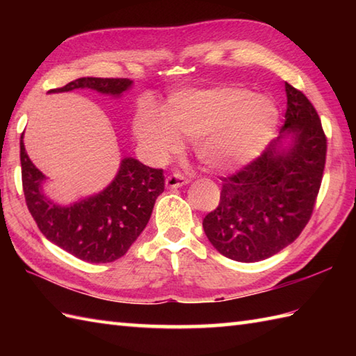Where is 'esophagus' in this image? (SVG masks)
Segmentation results:
<instances>
[{"instance_id":"1","label":"esophagus","mask_w":356,"mask_h":356,"mask_svg":"<svg viewBox=\"0 0 356 356\" xmlns=\"http://www.w3.org/2000/svg\"><path fill=\"white\" fill-rule=\"evenodd\" d=\"M166 188H170V190H176V188H180L188 184V179L184 176V174L180 172H174L171 176L166 177L165 180Z\"/></svg>"}]
</instances>
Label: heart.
Instances as JSON below:
<instances>
[{
  "instance_id": "b5f03b06",
  "label": "heart",
  "mask_w": 356,
  "mask_h": 356,
  "mask_svg": "<svg viewBox=\"0 0 356 356\" xmlns=\"http://www.w3.org/2000/svg\"><path fill=\"white\" fill-rule=\"evenodd\" d=\"M280 111L268 96L241 87H214L174 95L165 120L140 116L136 134L159 157L180 148L184 134L195 140V154L207 168L226 172L246 166L268 147Z\"/></svg>"
}]
</instances>
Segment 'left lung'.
I'll list each match as a JSON object with an SVG mask.
<instances>
[{
  "label": "left lung",
  "instance_id": "1",
  "mask_svg": "<svg viewBox=\"0 0 356 356\" xmlns=\"http://www.w3.org/2000/svg\"><path fill=\"white\" fill-rule=\"evenodd\" d=\"M287 108L280 136L260 157L223 177L218 207L203 231L218 252L241 263L275 255L297 238L320 191L327 140L311 101L284 82Z\"/></svg>",
  "mask_w": 356,
  "mask_h": 356
}]
</instances>
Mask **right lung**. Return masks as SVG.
<instances>
[{
    "instance_id": "1",
    "label": "right lung",
    "mask_w": 356,
    "mask_h": 356,
    "mask_svg": "<svg viewBox=\"0 0 356 356\" xmlns=\"http://www.w3.org/2000/svg\"><path fill=\"white\" fill-rule=\"evenodd\" d=\"M131 86L130 79L79 78L49 93L90 88L120 97ZM22 138L24 133L19 142L22 190L30 214L45 238L88 263H110L125 255L145 229L156 199L165 190L163 171L149 168L134 157H124L115 179L102 191L70 205H59L45 195L47 177L30 161Z\"/></svg>"
}]
</instances>
